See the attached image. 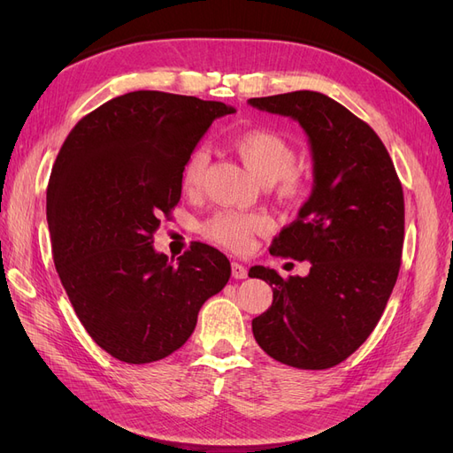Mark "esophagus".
Returning a JSON list of instances; mask_svg holds the SVG:
<instances>
[{"mask_svg": "<svg viewBox=\"0 0 453 453\" xmlns=\"http://www.w3.org/2000/svg\"><path fill=\"white\" fill-rule=\"evenodd\" d=\"M232 278L234 280H245L248 278V268L240 263H232Z\"/></svg>", "mask_w": 453, "mask_h": 453, "instance_id": "obj_1", "label": "esophagus"}]
</instances>
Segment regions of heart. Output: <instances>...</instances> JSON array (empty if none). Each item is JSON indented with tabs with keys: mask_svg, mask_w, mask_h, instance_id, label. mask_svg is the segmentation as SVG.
<instances>
[{
	"mask_svg": "<svg viewBox=\"0 0 453 453\" xmlns=\"http://www.w3.org/2000/svg\"><path fill=\"white\" fill-rule=\"evenodd\" d=\"M232 147L260 181L272 183L281 202H300L306 196V180L293 166L296 153L289 140L280 132L268 128H250L232 135ZM210 155L203 147H196L188 153L181 168V188L187 195H195L203 183L208 170ZM266 219L257 213L217 211L200 223V234L215 245L228 251L242 253L250 250L255 234L265 232Z\"/></svg>",
	"mask_w": 453,
	"mask_h": 453,
	"instance_id": "b5f03b06",
	"label": "heart"
}]
</instances>
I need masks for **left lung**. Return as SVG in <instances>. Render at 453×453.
<instances>
[{
    "label": "left lung",
    "mask_w": 453,
    "mask_h": 453,
    "mask_svg": "<svg viewBox=\"0 0 453 453\" xmlns=\"http://www.w3.org/2000/svg\"><path fill=\"white\" fill-rule=\"evenodd\" d=\"M250 104L300 122L315 175L311 196L270 245L276 257L310 260V273L250 270L273 291L272 306L251 323L253 336L283 365L331 368L374 331L399 278L403 185L378 134L328 96L296 90Z\"/></svg>",
    "instance_id": "obj_1"
}]
</instances>
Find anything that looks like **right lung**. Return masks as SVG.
Wrapping results in <instances>:
<instances>
[{
	"label": "right lung",
	"mask_w": 453,
	"mask_h": 453,
	"mask_svg": "<svg viewBox=\"0 0 453 453\" xmlns=\"http://www.w3.org/2000/svg\"><path fill=\"white\" fill-rule=\"evenodd\" d=\"M221 102L158 90L117 96L67 134L47 187L54 266L90 338L145 365L193 334L198 311L228 283V258L195 242L177 263L153 250L160 217L181 198V168Z\"/></svg>",
	"instance_id": "add662e5"
}]
</instances>
